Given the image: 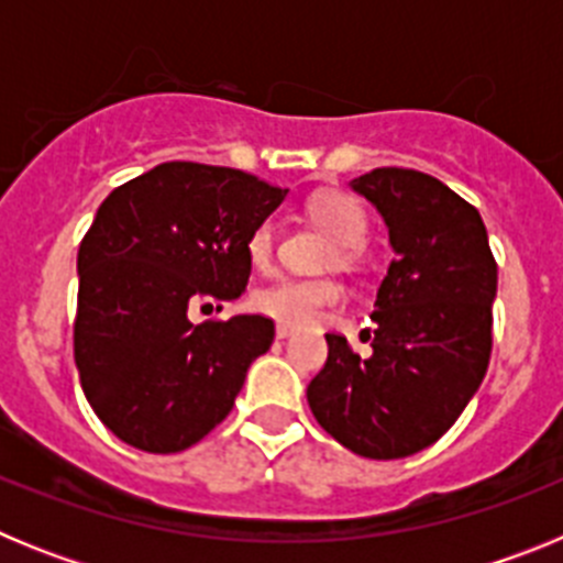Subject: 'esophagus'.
Returning <instances> with one entry per match:
<instances>
[{
  "mask_svg": "<svg viewBox=\"0 0 563 563\" xmlns=\"http://www.w3.org/2000/svg\"><path fill=\"white\" fill-rule=\"evenodd\" d=\"M290 335H292L290 327H285V324L276 327V338H278V341H287V338H290Z\"/></svg>",
  "mask_w": 563,
  "mask_h": 563,
  "instance_id": "obj_1",
  "label": "esophagus"
}]
</instances>
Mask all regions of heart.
Returning a JSON list of instances; mask_svg holds the SVG:
<instances>
[{
  "mask_svg": "<svg viewBox=\"0 0 563 563\" xmlns=\"http://www.w3.org/2000/svg\"><path fill=\"white\" fill-rule=\"evenodd\" d=\"M310 220L316 222L327 236L338 245V258L352 262L355 247L366 236V213L352 197L338 191L316 194L307 206ZM273 247H276V228L271 222H262L247 236V256L251 265L265 271L273 262ZM343 298V287L335 278H278L273 285L262 287L253 296V305L258 312L271 316L273 321L285 327H310L327 307L338 305Z\"/></svg>",
  "mask_w": 563,
  "mask_h": 563,
  "instance_id": "b5f03b06",
  "label": "heart"
}]
</instances>
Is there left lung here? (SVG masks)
<instances>
[{
    "label": "left lung",
    "mask_w": 563,
    "mask_h": 563,
    "mask_svg": "<svg viewBox=\"0 0 563 563\" xmlns=\"http://www.w3.org/2000/svg\"><path fill=\"white\" fill-rule=\"evenodd\" d=\"M350 186L383 217L395 258L372 312V355L330 332L307 402L343 449L400 460L440 440L479 389L494 346L496 258L479 211L431 174L375 168Z\"/></svg>",
    "instance_id": "obj_1"
}]
</instances>
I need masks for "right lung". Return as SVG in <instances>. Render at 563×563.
<instances>
[{"instance_id":"1","label":"right lung","mask_w":563,"mask_h":563,"mask_svg":"<svg viewBox=\"0 0 563 563\" xmlns=\"http://www.w3.org/2000/svg\"><path fill=\"white\" fill-rule=\"evenodd\" d=\"M285 197L239 168L174 161L101 202L78 247L73 343L84 395L118 440L174 454L231 415L273 321L191 324L188 312L245 292L247 236Z\"/></svg>"}]
</instances>
